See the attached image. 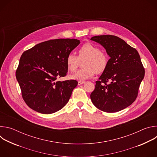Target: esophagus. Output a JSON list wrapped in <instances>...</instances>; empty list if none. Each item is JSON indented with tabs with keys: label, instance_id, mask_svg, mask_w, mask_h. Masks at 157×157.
<instances>
[{
	"label": "esophagus",
	"instance_id": "1",
	"mask_svg": "<svg viewBox=\"0 0 157 157\" xmlns=\"http://www.w3.org/2000/svg\"><path fill=\"white\" fill-rule=\"evenodd\" d=\"M85 82V81H78V85H81L82 84H84Z\"/></svg>",
	"mask_w": 157,
	"mask_h": 157
}]
</instances>
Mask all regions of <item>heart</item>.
Returning a JSON list of instances; mask_svg holds the SVG:
<instances>
[{
	"label": "heart",
	"mask_w": 157,
	"mask_h": 157,
	"mask_svg": "<svg viewBox=\"0 0 157 157\" xmlns=\"http://www.w3.org/2000/svg\"><path fill=\"white\" fill-rule=\"evenodd\" d=\"M84 68L76 71L70 78L72 79L84 81L92 78L96 72L98 74L103 73L107 68L109 58L106 53L91 43H86L79 48L78 56L70 53L66 58V65L68 70L75 71L79 65L80 61L84 60Z\"/></svg>",
	"instance_id": "1"
}]
</instances>
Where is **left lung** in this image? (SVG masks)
I'll return each mask as SVG.
<instances>
[{"instance_id":"1","label":"left lung","mask_w":157,"mask_h":157,"mask_svg":"<svg viewBox=\"0 0 157 157\" xmlns=\"http://www.w3.org/2000/svg\"><path fill=\"white\" fill-rule=\"evenodd\" d=\"M91 40L101 44L110 57L106 70L96 81L91 99L106 113L124 109L136 101L145 76L140 56L136 48L118 36L98 35Z\"/></svg>"}]
</instances>
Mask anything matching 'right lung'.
<instances>
[{
  "label": "right lung",
  "instance_id": "add662e5",
  "mask_svg": "<svg viewBox=\"0 0 157 157\" xmlns=\"http://www.w3.org/2000/svg\"><path fill=\"white\" fill-rule=\"evenodd\" d=\"M80 43L77 39L50 40L21 55L15 75L27 105L41 114H52L68 103L78 81H57L66 76V58Z\"/></svg>",
  "mask_w": 157,
  "mask_h": 157
}]
</instances>
